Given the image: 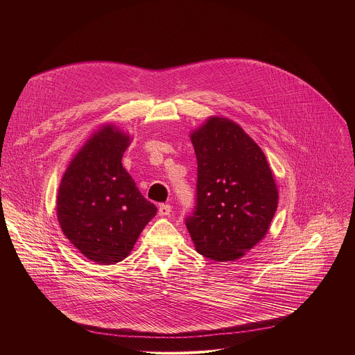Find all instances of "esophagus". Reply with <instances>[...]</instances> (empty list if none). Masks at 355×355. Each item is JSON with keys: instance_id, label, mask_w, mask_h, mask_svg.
<instances>
[{"instance_id": "obj_1", "label": "esophagus", "mask_w": 355, "mask_h": 355, "mask_svg": "<svg viewBox=\"0 0 355 355\" xmlns=\"http://www.w3.org/2000/svg\"><path fill=\"white\" fill-rule=\"evenodd\" d=\"M171 214V207L168 205V204H162L160 207H159V215L160 216H168Z\"/></svg>"}]
</instances>
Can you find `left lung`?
<instances>
[{
    "label": "left lung",
    "instance_id": "8db88e82",
    "mask_svg": "<svg viewBox=\"0 0 355 355\" xmlns=\"http://www.w3.org/2000/svg\"><path fill=\"white\" fill-rule=\"evenodd\" d=\"M198 160L196 207L187 218L195 250L234 261L263 240L278 207V188L260 146L240 125L209 116L189 135Z\"/></svg>",
    "mask_w": 355,
    "mask_h": 355
}]
</instances>
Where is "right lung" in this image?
<instances>
[{
	"label": "right lung",
	"mask_w": 355,
	"mask_h": 355,
	"mask_svg": "<svg viewBox=\"0 0 355 355\" xmlns=\"http://www.w3.org/2000/svg\"><path fill=\"white\" fill-rule=\"evenodd\" d=\"M132 137L112 123L94 132L64 171L56 199L63 234L99 266L125 260L157 208L122 166Z\"/></svg>",
	"instance_id": "obj_1"
}]
</instances>
